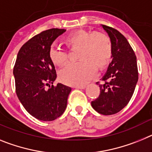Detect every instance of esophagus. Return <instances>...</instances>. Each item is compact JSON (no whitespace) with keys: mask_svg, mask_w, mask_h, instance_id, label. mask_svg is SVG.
Returning <instances> with one entry per match:
<instances>
[{"mask_svg":"<svg viewBox=\"0 0 152 152\" xmlns=\"http://www.w3.org/2000/svg\"><path fill=\"white\" fill-rule=\"evenodd\" d=\"M75 88L76 89H83L86 88V86H75Z\"/></svg>","mask_w":152,"mask_h":152,"instance_id":"34e87169","label":"esophagus"}]
</instances>
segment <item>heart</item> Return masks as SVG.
<instances>
[{
    "label": "heart",
    "mask_w": 152,
    "mask_h": 152,
    "mask_svg": "<svg viewBox=\"0 0 152 152\" xmlns=\"http://www.w3.org/2000/svg\"><path fill=\"white\" fill-rule=\"evenodd\" d=\"M65 42L70 48H78L76 63H69L60 69L59 78L63 83L71 86H81L92 79L96 67L102 68L109 62L112 56V43L105 34L100 32L79 30L69 34ZM49 57L51 61L60 66L68 58L66 50L53 43L49 48Z\"/></svg>",
    "instance_id": "b5f03b06"
}]
</instances>
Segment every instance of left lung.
I'll use <instances>...</instances> for the list:
<instances>
[{
	"label": "left lung",
	"instance_id": "1",
	"mask_svg": "<svg viewBox=\"0 0 152 152\" xmlns=\"http://www.w3.org/2000/svg\"><path fill=\"white\" fill-rule=\"evenodd\" d=\"M112 43L113 60L102 78L100 93L91 105L99 114L109 115L118 113L127 105L138 80L136 56L127 39L119 31L102 25Z\"/></svg>",
	"mask_w": 152,
	"mask_h": 152
}]
</instances>
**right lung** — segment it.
Returning a JSON list of instances; mask_svg holds the SVG:
<instances>
[{"instance_id":"obj_1","label":"right lung","mask_w":152,"mask_h":152,"mask_svg":"<svg viewBox=\"0 0 152 152\" xmlns=\"http://www.w3.org/2000/svg\"><path fill=\"white\" fill-rule=\"evenodd\" d=\"M65 29L52 28L30 38L21 47L14 67L16 93L24 109L34 118L53 121L64 113L71 88L53 86L56 72L49 57L53 42Z\"/></svg>"}]
</instances>
